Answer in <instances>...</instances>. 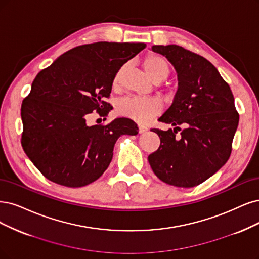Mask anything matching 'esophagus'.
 Masks as SVG:
<instances>
[{
    "instance_id": "34e87169",
    "label": "esophagus",
    "mask_w": 259,
    "mask_h": 259,
    "mask_svg": "<svg viewBox=\"0 0 259 259\" xmlns=\"http://www.w3.org/2000/svg\"><path fill=\"white\" fill-rule=\"evenodd\" d=\"M147 131V127H145L144 124H139V132L140 133H144Z\"/></svg>"
}]
</instances>
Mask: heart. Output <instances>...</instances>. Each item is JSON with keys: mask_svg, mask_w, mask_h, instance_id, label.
Listing matches in <instances>:
<instances>
[{"mask_svg": "<svg viewBox=\"0 0 259 259\" xmlns=\"http://www.w3.org/2000/svg\"><path fill=\"white\" fill-rule=\"evenodd\" d=\"M143 67L149 78L154 82H161L167 78L170 72L168 62L163 56L159 54H147L143 60ZM124 67H121L115 74L113 79V88L117 89ZM161 105L158 100L152 98H139V97H126L119 100L116 104V112L120 116L133 119L139 122H145L155 115L159 114Z\"/></svg>", "mask_w": 259, "mask_h": 259, "instance_id": "1", "label": "heart"}]
</instances>
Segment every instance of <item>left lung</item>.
I'll return each mask as SVG.
<instances>
[{
	"mask_svg": "<svg viewBox=\"0 0 259 259\" xmlns=\"http://www.w3.org/2000/svg\"><path fill=\"white\" fill-rule=\"evenodd\" d=\"M151 50L174 66L178 90L159 118L174 126V131L151 129L159 136L160 146L148 156V162L163 183L192 188L215 174L231 156L239 122L234 96L205 57L177 45L152 46ZM177 130L182 131L180 137H176Z\"/></svg>",
	"mask_w": 259,
	"mask_h": 259,
	"instance_id": "obj_1",
	"label": "left lung"
}]
</instances>
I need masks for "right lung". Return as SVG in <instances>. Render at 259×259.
Segmentation results:
<instances>
[{"label": "right lung", "mask_w": 259, "mask_h": 259, "mask_svg": "<svg viewBox=\"0 0 259 259\" xmlns=\"http://www.w3.org/2000/svg\"><path fill=\"white\" fill-rule=\"evenodd\" d=\"M146 47L143 42L99 41L65 52L36 75L22 101L23 150L53 183L79 188L97 180L110 165L120 136H137L129 118L88 124L93 112L107 116L113 109V79L120 67Z\"/></svg>", "instance_id": "right-lung-1"}]
</instances>
